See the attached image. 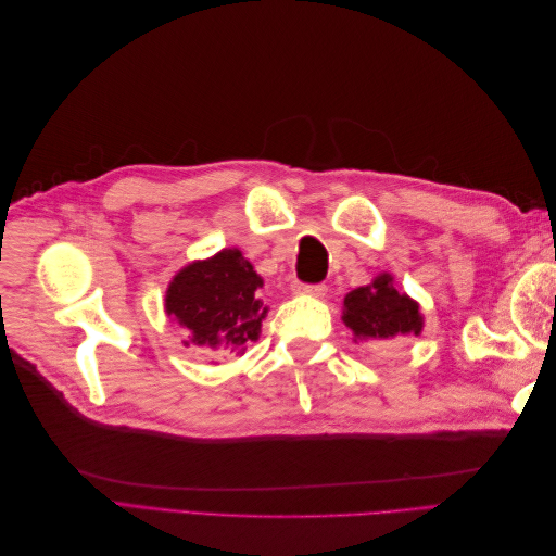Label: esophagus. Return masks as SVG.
I'll list each match as a JSON object with an SVG mask.
<instances>
[{
    "instance_id": "esophagus-1",
    "label": "esophagus",
    "mask_w": 556,
    "mask_h": 556,
    "mask_svg": "<svg viewBox=\"0 0 556 556\" xmlns=\"http://www.w3.org/2000/svg\"><path fill=\"white\" fill-rule=\"evenodd\" d=\"M294 290L301 292V294H308V296H325L327 285H323V282H315V285H311V282H294Z\"/></svg>"
}]
</instances>
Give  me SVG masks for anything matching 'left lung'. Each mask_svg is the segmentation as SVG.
<instances>
[{
    "label": "left lung",
    "mask_w": 556,
    "mask_h": 556,
    "mask_svg": "<svg viewBox=\"0 0 556 556\" xmlns=\"http://www.w3.org/2000/svg\"><path fill=\"white\" fill-rule=\"evenodd\" d=\"M343 323L359 339H394L399 333L422 331L419 306L406 294H399L392 278L382 274L371 285L350 292L343 301Z\"/></svg>",
    "instance_id": "obj_1"
}]
</instances>
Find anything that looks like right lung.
<instances>
[{
    "mask_svg": "<svg viewBox=\"0 0 556 556\" xmlns=\"http://www.w3.org/2000/svg\"><path fill=\"white\" fill-rule=\"evenodd\" d=\"M262 278L239 250L190 264L166 290V313L190 331L192 343L237 352L257 341L266 306L257 299Z\"/></svg>",
    "mask_w": 556,
    "mask_h": 556,
    "instance_id": "1",
    "label": "right lung"
}]
</instances>
